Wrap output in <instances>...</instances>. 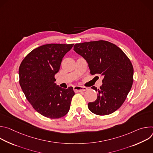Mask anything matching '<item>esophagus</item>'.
Segmentation results:
<instances>
[{"label": "esophagus", "instance_id": "1", "mask_svg": "<svg viewBox=\"0 0 153 153\" xmlns=\"http://www.w3.org/2000/svg\"><path fill=\"white\" fill-rule=\"evenodd\" d=\"M74 91L76 93L81 92V91H85L86 90H88V88L85 86H75L73 87Z\"/></svg>", "mask_w": 153, "mask_h": 153}]
</instances>
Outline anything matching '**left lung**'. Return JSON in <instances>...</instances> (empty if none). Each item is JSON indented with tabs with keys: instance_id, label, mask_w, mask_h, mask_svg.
I'll list each match as a JSON object with an SVG mask.
<instances>
[{
	"instance_id": "obj_1",
	"label": "left lung",
	"mask_w": 153,
	"mask_h": 153,
	"mask_svg": "<svg viewBox=\"0 0 153 153\" xmlns=\"http://www.w3.org/2000/svg\"><path fill=\"white\" fill-rule=\"evenodd\" d=\"M88 63L91 75L103 76L97 89L96 101L88 104L89 110L99 116L110 114L125 102L131 88L134 70L129 59L117 46L106 40L76 43L73 49Z\"/></svg>"
}]
</instances>
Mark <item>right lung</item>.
I'll return each instance as SVG.
<instances>
[{
	"label": "right lung",
	"mask_w": 153,
	"mask_h": 153,
	"mask_svg": "<svg viewBox=\"0 0 153 153\" xmlns=\"http://www.w3.org/2000/svg\"><path fill=\"white\" fill-rule=\"evenodd\" d=\"M74 44L50 43L37 47L22 61L19 83L27 99L41 115L59 119L66 115L74 95L73 87L60 88L54 82L62 59Z\"/></svg>",
	"instance_id": "add662e5"
}]
</instances>
